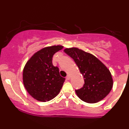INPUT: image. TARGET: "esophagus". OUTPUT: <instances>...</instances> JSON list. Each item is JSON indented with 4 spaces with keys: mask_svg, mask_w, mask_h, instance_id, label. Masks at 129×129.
<instances>
[{
    "mask_svg": "<svg viewBox=\"0 0 129 129\" xmlns=\"http://www.w3.org/2000/svg\"><path fill=\"white\" fill-rule=\"evenodd\" d=\"M66 79H67V80H69L70 79V76L69 75H68V76H67V77H66Z\"/></svg>",
    "mask_w": 129,
    "mask_h": 129,
    "instance_id": "esophagus-1",
    "label": "esophagus"
}]
</instances>
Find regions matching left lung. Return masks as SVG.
I'll return each mask as SVG.
<instances>
[{
	"mask_svg": "<svg viewBox=\"0 0 129 129\" xmlns=\"http://www.w3.org/2000/svg\"><path fill=\"white\" fill-rule=\"evenodd\" d=\"M64 52L72 57L83 75L84 84L75 90L78 96L87 103H96L103 100L113 87L110 71L97 57L77 48H66Z\"/></svg>",
	"mask_w": 129,
	"mask_h": 129,
	"instance_id": "8db88e82",
	"label": "left lung"
}]
</instances>
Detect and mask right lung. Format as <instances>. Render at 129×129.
I'll list each match as a JSON object with an SVG mask.
<instances>
[{
	"label": "right lung",
	"mask_w": 129,
	"mask_h": 129,
	"mask_svg": "<svg viewBox=\"0 0 129 129\" xmlns=\"http://www.w3.org/2000/svg\"><path fill=\"white\" fill-rule=\"evenodd\" d=\"M63 47H45L35 53L26 63L23 82L28 93L36 100L49 101L55 98L62 87L65 79L57 67L53 65V56Z\"/></svg>",
	"instance_id": "right-lung-1"
}]
</instances>
